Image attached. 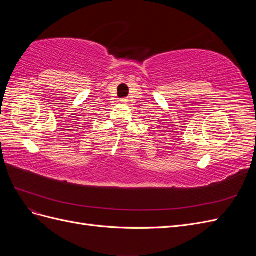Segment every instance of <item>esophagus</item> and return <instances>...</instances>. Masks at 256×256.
Listing matches in <instances>:
<instances>
[{"label":"esophagus","instance_id":"34e87169","mask_svg":"<svg viewBox=\"0 0 256 256\" xmlns=\"http://www.w3.org/2000/svg\"><path fill=\"white\" fill-rule=\"evenodd\" d=\"M120 102H124V104H126V102H128V99H127V98H124V99L120 100Z\"/></svg>","mask_w":256,"mask_h":256}]
</instances>
